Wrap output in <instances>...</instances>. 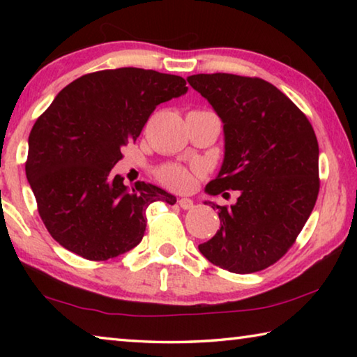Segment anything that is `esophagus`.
<instances>
[{
    "label": "esophagus",
    "mask_w": 357,
    "mask_h": 357,
    "mask_svg": "<svg viewBox=\"0 0 357 357\" xmlns=\"http://www.w3.org/2000/svg\"><path fill=\"white\" fill-rule=\"evenodd\" d=\"M178 204L181 209H192L193 208V202L190 200V198H179L178 200Z\"/></svg>",
    "instance_id": "obj_1"
}]
</instances>
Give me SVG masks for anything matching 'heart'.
Instances as JSON below:
<instances>
[{"label": "heart", "mask_w": 357, "mask_h": 357, "mask_svg": "<svg viewBox=\"0 0 357 357\" xmlns=\"http://www.w3.org/2000/svg\"><path fill=\"white\" fill-rule=\"evenodd\" d=\"M157 179L172 190H189L193 184V176L189 168L178 164H165L155 172Z\"/></svg>", "instance_id": "1"}]
</instances>
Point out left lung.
Here are the masks:
<instances>
[{"mask_svg":"<svg viewBox=\"0 0 357 357\" xmlns=\"http://www.w3.org/2000/svg\"><path fill=\"white\" fill-rule=\"evenodd\" d=\"M187 82L223 121L225 159L206 192L239 190L233 206L214 204L220 229L198 249L229 273H258L285 255L315 206V130L305 114L263 78L197 74Z\"/></svg>","mask_w":357,"mask_h":357,"instance_id":"left-lung-1","label":"left lung"}]
</instances>
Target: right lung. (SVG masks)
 <instances>
[{
    "label": "right lung",
    "instance_id": "right-lung-1",
    "mask_svg": "<svg viewBox=\"0 0 357 357\" xmlns=\"http://www.w3.org/2000/svg\"><path fill=\"white\" fill-rule=\"evenodd\" d=\"M185 91L178 75L107 69L69 83L38 118L25 172L42 222L64 249L91 261L118 257L140 244L151 203H176L142 181L128 190L112 168L155 107Z\"/></svg>",
    "mask_w": 357,
    "mask_h": 357
}]
</instances>
